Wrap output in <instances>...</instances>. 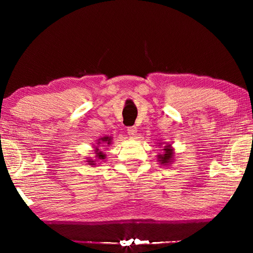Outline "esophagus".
Returning a JSON list of instances; mask_svg holds the SVG:
<instances>
[{
    "label": "esophagus",
    "mask_w": 253,
    "mask_h": 253,
    "mask_svg": "<svg viewBox=\"0 0 253 253\" xmlns=\"http://www.w3.org/2000/svg\"><path fill=\"white\" fill-rule=\"evenodd\" d=\"M127 132L129 136H135L137 134V128L135 126H131V127H128L127 128Z\"/></svg>",
    "instance_id": "esophagus-1"
}]
</instances>
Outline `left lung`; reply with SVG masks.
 Here are the masks:
<instances>
[{"label": "left lung", "mask_w": 253, "mask_h": 253, "mask_svg": "<svg viewBox=\"0 0 253 253\" xmlns=\"http://www.w3.org/2000/svg\"><path fill=\"white\" fill-rule=\"evenodd\" d=\"M163 151H164V153L157 155V160L163 165H169V163L173 162V157H174L173 148L170 147V145H166V146H164V149H163Z\"/></svg>", "instance_id": "1"}]
</instances>
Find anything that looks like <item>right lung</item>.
I'll list each match as a JSON object with an SVG mask.
<instances>
[{"mask_svg": "<svg viewBox=\"0 0 253 253\" xmlns=\"http://www.w3.org/2000/svg\"><path fill=\"white\" fill-rule=\"evenodd\" d=\"M100 142H104V143H107V144H110L111 143V137H108V136H105V137H102V138H100L99 139V142H98V144H101ZM95 154H96V158L98 161H101V160H105L106 158V155L104 153H102V151H100L99 148L98 147H96V149H95ZM88 162V164L89 165H96V161H92V160H88L87 161Z\"/></svg>", "mask_w": 253, "mask_h": 253, "instance_id": "obj_1", "label": "right lung"}]
</instances>
